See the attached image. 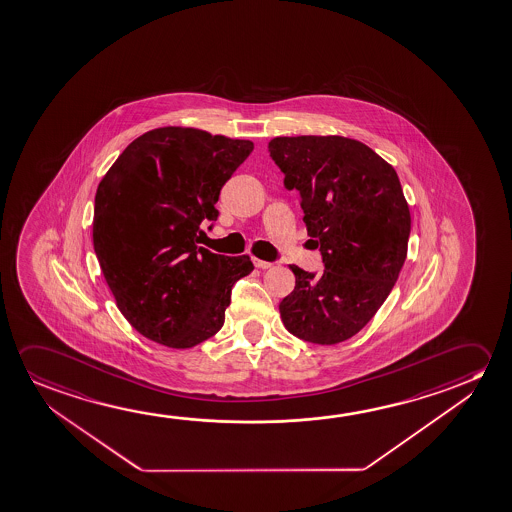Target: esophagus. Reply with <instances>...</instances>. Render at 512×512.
Wrapping results in <instances>:
<instances>
[{
    "label": "esophagus",
    "instance_id": "34e87169",
    "mask_svg": "<svg viewBox=\"0 0 512 512\" xmlns=\"http://www.w3.org/2000/svg\"><path fill=\"white\" fill-rule=\"evenodd\" d=\"M253 264H255V268L259 269L273 268V264H271V262H268V260L253 259Z\"/></svg>",
    "mask_w": 512,
    "mask_h": 512
}]
</instances>
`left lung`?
<instances>
[{
	"instance_id": "1",
	"label": "left lung",
	"mask_w": 512,
	"mask_h": 512,
	"mask_svg": "<svg viewBox=\"0 0 512 512\" xmlns=\"http://www.w3.org/2000/svg\"><path fill=\"white\" fill-rule=\"evenodd\" d=\"M269 156L298 189L303 221L323 255L321 275L291 266L294 291L280 303L294 337L333 346L376 315L408 255L411 216L394 166L344 136H278Z\"/></svg>"
}]
</instances>
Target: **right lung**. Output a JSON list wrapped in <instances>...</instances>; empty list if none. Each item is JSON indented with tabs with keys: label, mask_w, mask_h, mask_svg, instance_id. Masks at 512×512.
I'll list each match as a JSON object with an SVG mask.
<instances>
[{
	"label": "right lung",
	"mask_w": 512,
	"mask_h": 512,
	"mask_svg": "<svg viewBox=\"0 0 512 512\" xmlns=\"http://www.w3.org/2000/svg\"><path fill=\"white\" fill-rule=\"evenodd\" d=\"M253 142L195 127H158L118 156L97 186L94 250L117 307L143 337L173 349L211 339L225 323L248 255L198 246L218 218L223 184Z\"/></svg>",
	"instance_id": "obj_1"
}]
</instances>
